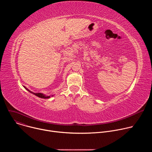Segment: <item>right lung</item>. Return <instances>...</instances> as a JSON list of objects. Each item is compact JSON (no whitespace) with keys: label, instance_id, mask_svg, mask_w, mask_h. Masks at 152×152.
<instances>
[{"label":"right lung","instance_id":"obj_1","mask_svg":"<svg viewBox=\"0 0 152 152\" xmlns=\"http://www.w3.org/2000/svg\"><path fill=\"white\" fill-rule=\"evenodd\" d=\"M24 87L26 88V90H28V91H29L31 93H32V94H33L35 95L36 96L38 97H39V98H42V99H49V98H50V97H52V96H54V95H52V96H46V95H45V94H44L40 93H33V92L31 91L30 90H29L27 88H26V87H25V86H24Z\"/></svg>","mask_w":152,"mask_h":152}]
</instances>
